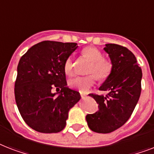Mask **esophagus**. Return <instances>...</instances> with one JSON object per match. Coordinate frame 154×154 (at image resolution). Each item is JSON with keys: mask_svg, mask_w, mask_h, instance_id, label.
<instances>
[{"mask_svg": "<svg viewBox=\"0 0 154 154\" xmlns=\"http://www.w3.org/2000/svg\"><path fill=\"white\" fill-rule=\"evenodd\" d=\"M81 97H82V98H85V97H86V94H83V93H81Z\"/></svg>", "mask_w": 154, "mask_h": 154, "instance_id": "34e87169", "label": "esophagus"}]
</instances>
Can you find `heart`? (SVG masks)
Masks as SVG:
<instances>
[{"label": "heart", "instance_id": "b5f03b06", "mask_svg": "<svg viewBox=\"0 0 154 154\" xmlns=\"http://www.w3.org/2000/svg\"><path fill=\"white\" fill-rule=\"evenodd\" d=\"M82 54L91 61L89 67V73H94L97 79L105 80L112 72V64L109 60L104 58L102 53L95 47L89 46L82 49ZM65 72L71 76L73 72V60L69 56L64 64ZM96 78L94 75H88L85 77H76L69 80V85L72 89H78L81 93H87L95 83Z\"/></svg>", "mask_w": 154, "mask_h": 154}]
</instances>
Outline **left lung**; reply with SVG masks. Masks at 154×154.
Here are the masks:
<instances>
[{
	"instance_id": "left-lung-1",
	"label": "left lung",
	"mask_w": 154,
	"mask_h": 154,
	"mask_svg": "<svg viewBox=\"0 0 154 154\" xmlns=\"http://www.w3.org/2000/svg\"><path fill=\"white\" fill-rule=\"evenodd\" d=\"M104 50L112 68L99 89L108 91V95L89 94L98 104L99 109L85 117L89 129L99 134L114 131L129 120L141 95L142 78L135 56L127 48L106 44Z\"/></svg>"
}]
</instances>
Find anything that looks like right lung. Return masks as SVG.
I'll list each match as a JSON object with an SVG mask.
<instances>
[{"mask_svg":"<svg viewBox=\"0 0 154 154\" xmlns=\"http://www.w3.org/2000/svg\"><path fill=\"white\" fill-rule=\"evenodd\" d=\"M77 45L45 41L31 47L20 59L16 103L25 123L36 131H61L69 111L81 99L79 92L67 86L64 70L65 60L77 49ZM53 87L61 91L53 94Z\"/></svg>","mask_w":154,"mask_h":154,"instance_id":"1","label":"right lung"}]
</instances>
